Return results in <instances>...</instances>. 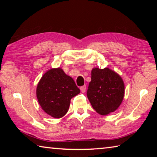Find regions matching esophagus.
<instances>
[{"label":"esophagus","instance_id":"esophagus-1","mask_svg":"<svg viewBox=\"0 0 157 157\" xmlns=\"http://www.w3.org/2000/svg\"><path fill=\"white\" fill-rule=\"evenodd\" d=\"M80 90L82 93H84L86 91V85H84V86H82L80 87Z\"/></svg>","mask_w":157,"mask_h":157}]
</instances>
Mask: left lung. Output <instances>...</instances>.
<instances>
[{"mask_svg": "<svg viewBox=\"0 0 157 157\" xmlns=\"http://www.w3.org/2000/svg\"><path fill=\"white\" fill-rule=\"evenodd\" d=\"M124 94L121 77L111 69L95 68L91 71L87 97L93 108L101 115L113 112L121 105Z\"/></svg>", "mask_w": 157, "mask_h": 157, "instance_id": "1", "label": "left lung"}]
</instances>
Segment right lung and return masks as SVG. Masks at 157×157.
Here are the masks:
<instances>
[{
	"label": "right lung",
	"mask_w": 157,
	"mask_h": 157,
	"mask_svg": "<svg viewBox=\"0 0 157 157\" xmlns=\"http://www.w3.org/2000/svg\"><path fill=\"white\" fill-rule=\"evenodd\" d=\"M79 92L73 79L62 69L52 68L44 74L37 85L36 97L45 112L59 118L67 113L71 98Z\"/></svg>",
	"instance_id": "add662e5"
}]
</instances>
